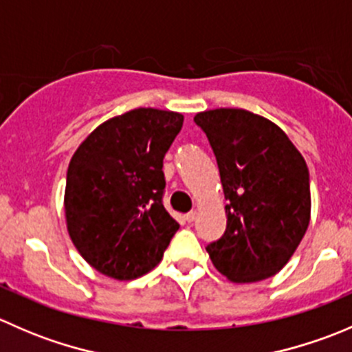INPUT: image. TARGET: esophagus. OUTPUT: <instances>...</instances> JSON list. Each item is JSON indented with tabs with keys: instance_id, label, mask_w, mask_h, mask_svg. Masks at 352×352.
Segmentation results:
<instances>
[{
	"instance_id": "1",
	"label": "esophagus",
	"mask_w": 352,
	"mask_h": 352,
	"mask_svg": "<svg viewBox=\"0 0 352 352\" xmlns=\"http://www.w3.org/2000/svg\"><path fill=\"white\" fill-rule=\"evenodd\" d=\"M196 218H197V211H190V212H187V214H186V221L187 223H192Z\"/></svg>"
}]
</instances>
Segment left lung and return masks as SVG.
<instances>
[{
  "instance_id": "left-lung-1",
  "label": "left lung",
  "mask_w": 352,
  "mask_h": 352,
  "mask_svg": "<svg viewBox=\"0 0 352 352\" xmlns=\"http://www.w3.org/2000/svg\"><path fill=\"white\" fill-rule=\"evenodd\" d=\"M221 177L226 230L206 247L233 283H257L281 271L310 223L308 166L285 131L243 109L199 112Z\"/></svg>"
}]
</instances>
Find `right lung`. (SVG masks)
<instances>
[{"label": "right lung", "instance_id": "add662e5", "mask_svg": "<svg viewBox=\"0 0 352 352\" xmlns=\"http://www.w3.org/2000/svg\"><path fill=\"white\" fill-rule=\"evenodd\" d=\"M184 116L134 109L88 134L67 166V233L81 257L129 281L160 264L179 223L163 208V158Z\"/></svg>", "mask_w": 352, "mask_h": 352}]
</instances>
